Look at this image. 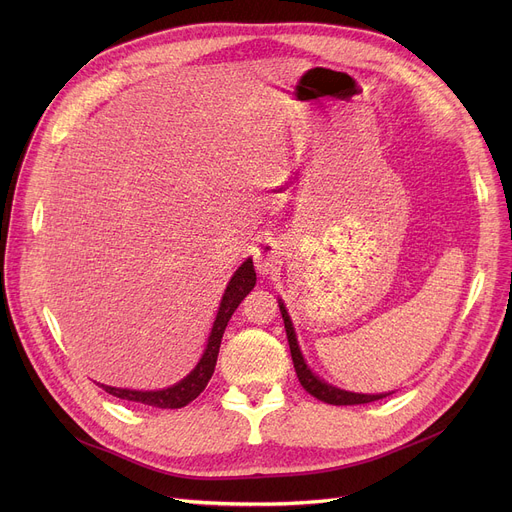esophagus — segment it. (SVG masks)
Here are the masks:
<instances>
[{
	"label": "esophagus",
	"instance_id": "1",
	"mask_svg": "<svg viewBox=\"0 0 512 512\" xmlns=\"http://www.w3.org/2000/svg\"><path fill=\"white\" fill-rule=\"evenodd\" d=\"M255 263H257V270L261 274H270L276 272L280 267V249L274 242H263L255 249Z\"/></svg>",
	"mask_w": 512,
	"mask_h": 512
}]
</instances>
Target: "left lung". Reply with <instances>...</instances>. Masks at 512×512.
<instances>
[{
    "mask_svg": "<svg viewBox=\"0 0 512 512\" xmlns=\"http://www.w3.org/2000/svg\"><path fill=\"white\" fill-rule=\"evenodd\" d=\"M280 311H282V319H284V328H286V338H288V344H290V355H292V363H294V369H297V378L301 382V386L311 394L315 396L317 400L321 402H328V405H365V402H373V400H380V398H386L388 394H357V392H346V390H340L336 386H330L326 384L324 380H319L317 375L307 367L305 359H303V353L299 348V342H297V334H294V328H292V321H290V315L284 307V303H280Z\"/></svg>",
    "mask_w": 512,
    "mask_h": 512,
    "instance_id": "left-lung-1",
    "label": "left lung"
}]
</instances>
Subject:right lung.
Instances as JSON below:
<instances>
[{"label": "right lung", "mask_w": 512, "mask_h": 512, "mask_svg": "<svg viewBox=\"0 0 512 512\" xmlns=\"http://www.w3.org/2000/svg\"><path fill=\"white\" fill-rule=\"evenodd\" d=\"M255 280H257V276H255V270H253V261L247 259L234 272V276L230 278L224 297H222V303H220V309H218V317H215V321H213V328H211L207 346L203 351V357L199 359L197 367L191 373H188L184 380H180L178 384H174L166 390H155V392L112 388V386H105V384H101V388L107 394H112L116 398L139 402V405H147V407H155V409H182V407H186L188 402L195 400L205 390L207 382L211 380L213 369H215V361H218L224 330L228 326L232 313L240 305V301L245 299L247 294L253 290Z\"/></svg>", "instance_id": "obj_1"}]
</instances>
